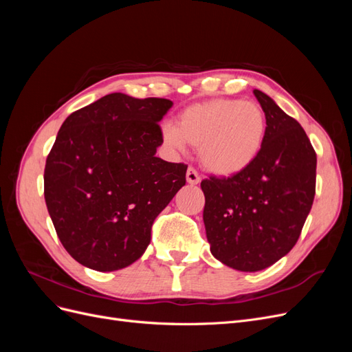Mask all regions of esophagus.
I'll return each instance as SVG.
<instances>
[{"instance_id":"esophagus-1","label":"esophagus","mask_w":352,"mask_h":352,"mask_svg":"<svg viewBox=\"0 0 352 352\" xmlns=\"http://www.w3.org/2000/svg\"><path fill=\"white\" fill-rule=\"evenodd\" d=\"M186 180H188L189 185H197V184H199L201 177H199L198 172H197V170H195L194 167H189V168H188V172H186Z\"/></svg>"}]
</instances>
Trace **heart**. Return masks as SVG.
Here are the masks:
<instances>
[{
	"label": "heart",
	"mask_w": 352,
	"mask_h": 352,
	"mask_svg": "<svg viewBox=\"0 0 352 352\" xmlns=\"http://www.w3.org/2000/svg\"><path fill=\"white\" fill-rule=\"evenodd\" d=\"M177 126L163 127L168 146L182 150L188 144L199 146V160L208 172L229 176L242 172L260 154L267 117L254 101L217 98L189 105Z\"/></svg>",
	"instance_id": "heart-1"
}]
</instances>
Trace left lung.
I'll return each mask as SVG.
<instances>
[{
  "label": "left lung",
  "mask_w": 352,
  "mask_h": 352,
  "mask_svg": "<svg viewBox=\"0 0 352 352\" xmlns=\"http://www.w3.org/2000/svg\"><path fill=\"white\" fill-rule=\"evenodd\" d=\"M267 117L257 158L230 177L201 182L210 251L241 272H258L289 252L316 194L317 155L305 131L264 92L254 89Z\"/></svg>",
  "instance_id": "obj_1"
}]
</instances>
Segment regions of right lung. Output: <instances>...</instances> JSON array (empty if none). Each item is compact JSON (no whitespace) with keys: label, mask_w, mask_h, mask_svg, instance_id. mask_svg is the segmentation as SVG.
<instances>
[{"label":"right lung","mask_w":352,"mask_h":352,"mask_svg":"<svg viewBox=\"0 0 352 352\" xmlns=\"http://www.w3.org/2000/svg\"><path fill=\"white\" fill-rule=\"evenodd\" d=\"M172 105L114 92L61 124L44 195L60 242L85 267L113 272L140 258L155 217L186 184V164L155 157Z\"/></svg>","instance_id":"obj_1"}]
</instances>
